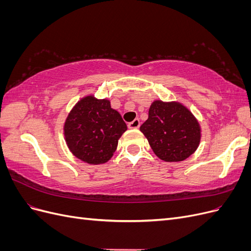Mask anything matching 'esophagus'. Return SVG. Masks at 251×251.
I'll use <instances>...</instances> for the list:
<instances>
[{
    "label": "esophagus",
    "instance_id": "obj_1",
    "mask_svg": "<svg viewBox=\"0 0 251 251\" xmlns=\"http://www.w3.org/2000/svg\"><path fill=\"white\" fill-rule=\"evenodd\" d=\"M139 126H140V120L138 118L133 120L132 123L128 124V127L130 128H138Z\"/></svg>",
    "mask_w": 251,
    "mask_h": 251
}]
</instances>
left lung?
Wrapping results in <instances>:
<instances>
[{
	"label": "left lung",
	"mask_w": 251,
	"mask_h": 251,
	"mask_svg": "<svg viewBox=\"0 0 251 251\" xmlns=\"http://www.w3.org/2000/svg\"><path fill=\"white\" fill-rule=\"evenodd\" d=\"M140 131L155 155L165 162L185 160L195 153L201 141L199 121L179 101L154 100Z\"/></svg>",
	"instance_id": "obj_1"
}]
</instances>
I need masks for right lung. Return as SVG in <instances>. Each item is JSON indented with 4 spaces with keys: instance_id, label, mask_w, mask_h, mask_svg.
I'll use <instances>...</instances> for the list:
<instances>
[{
    "instance_id": "obj_1",
    "label": "right lung",
    "mask_w": 251,
    "mask_h": 251,
    "mask_svg": "<svg viewBox=\"0 0 251 251\" xmlns=\"http://www.w3.org/2000/svg\"><path fill=\"white\" fill-rule=\"evenodd\" d=\"M126 130L123 117L111 108L110 100H98L93 94L75 103L64 125L65 140L71 153L94 165L110 160Z\"/></svg>"
}]
</instances>
